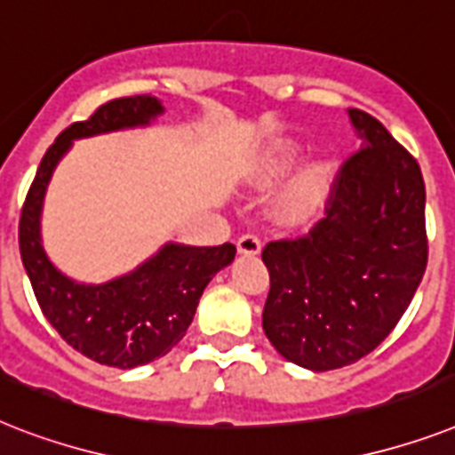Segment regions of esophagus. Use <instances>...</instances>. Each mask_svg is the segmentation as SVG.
Masks as SVG:
<instances>
[{
    "label": "esophagus",
    "mask_w": 455,
    "mask_h": 455,
    "mask_svg": "<svg viewBox=\"0 0 455 455\" xmlns=\"http://www.w3.org/2000/svg\"><path fill=\"white\" fill-rule=\"evenodd\" d=\"M237 249L239 253H244V256H256V253H260V239H258L256 235L246 232V235H242V237L237 239Z\"/></svg>",
    "instance_id": "34e87169"
}]
</instances>
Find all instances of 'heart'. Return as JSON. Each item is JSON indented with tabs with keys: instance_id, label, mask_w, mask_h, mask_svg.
<instances>
[{
	"instance_id": "obj_1",
	"label": "heart",
	"mask_w": 455,
	"mask_h": 455,
	"mask_svg": "<svg viewBox=\"0 0 455 455\" xmlns=\"http://www.w3.org/2000/svg\"><path fill=\"white\" fill-rule=\"evenodd\" d=\"M298 157H300V148H298V143H279L277 148L265 157L263 176H282V173H286L291 166L296 164ZM333 171H336V166H333L331 159H322V162H315L312 166H307V169H305L303 173L279 195V213H282L286 220H298V218H305L307 213H312V211L319 206V202L326 197V192H329L331 188V180H333Z\"/></svg>"
}]
</instances>
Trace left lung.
I'll use <instances>...</instances> for the list:
<instances>
[{
	"label": "left lung",
	"instance_id": "obj_1",
	"mask_svg": "<svg viewBox=\"0 0 455 455\" xmlns=\"http://www.w3.org/2000/svg\"><path fill=\"white\" fill-rule=\"evenodd\" d=\"M362 148L338 169L326 218L263 249V331L310 371L355 364L397 326L427 265L420 166L376 117L347 110Z\"/></svg>",
	"mask_w": 455,
	"mask_h": 455
}]
</instances>
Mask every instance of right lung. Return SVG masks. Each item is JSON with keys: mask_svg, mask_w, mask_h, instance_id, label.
<instances>
[{"mask_svg": "<svg viewBox=\"0 0 455 455\" xmlns=\"http://www.w3.org/2000/svg\"><path fill=\"white\" fill-rule=\"evenodd\" d=\"M162 112L159 98H115L89 119L68 126L44 155L18 225L20 258L44 317L84 357L117 369L143 366L178 345L192 324L206 284L235 260L237 249L230 242L220 246L166 244L124 277L79 284L65 277L44 253L39 218L51 173L72 140L148 126Z\"/></svg>", "mask_w": 455, "mask_h": 455, "instance_id": "obj_1", "label": "right lung"}]
</instances>
